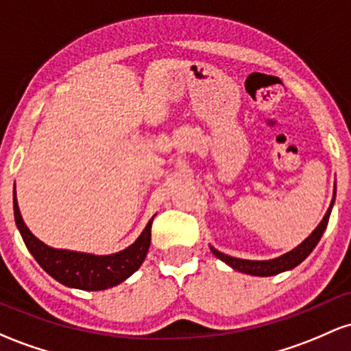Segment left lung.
<instances>
[{"mask_svg": "<svg viewBox=\"0 0 351 351\" xmlns=\"http://www.w3.org/2000/svg\"><path fill=\"white\" fill-rule=\"evenodd\" d=\"M335 196H337V186H335L333 191V199L330 203V208L326 210L325 217H323L322 221L317 228L311 232L310 237L306 238L305 241H302L296 248L291 250V252L285 253V255L278 256V258H273V260H241V258H234V256H228L225 253L218 252L215 250L213 246H210L211 253L215 256L219 258L221 261H225L226 265H230L233 269L237 271L246 273V275H253V276H273V275H278V273L288 271V269H293L295 267H298L305 258L310 255L311 252L315 250V246L318 245L319 238H322L323 232L326 230V225H328V219H330V213H332V208L335 203Z\"/></svg>", "mask_w": 351, "mask_h": 351, "instance_id": "1", "label": "left lung"}]
</instances>
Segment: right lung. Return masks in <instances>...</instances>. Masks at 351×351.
I'll return each instance as SVG.
<instances>
[{"label":"right lung","mask_w":351,"mask_h":351,"mask_svg":"<svg viewBox=\"0 0 351 351\" xmlns=\"http://www.w3.org/2000/svg\"><path fill=\"white\" fill-rule=\"evenodd\" d=\"M13 206L14 221H16L26 248L29 250L38 265L64 287L86 291H98L117 287L141 267L146 253H148L149 241H152L153 218L145 226L143 233L138 237V240L128 248L113 253V255L98 256L91 255V253L56 250L45 245L29 232L28 226L23 221L16 202V193L13 196Z\"/></svg>","instance_id":"obj_1"}]
</instances>
